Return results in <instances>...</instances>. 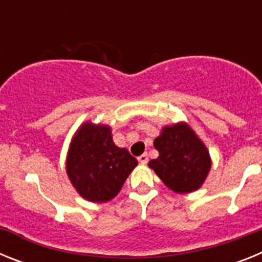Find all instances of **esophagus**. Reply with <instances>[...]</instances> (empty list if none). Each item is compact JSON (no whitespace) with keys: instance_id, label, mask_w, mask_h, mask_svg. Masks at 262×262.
<instances>
[{"instance_id":"obj_1","label":"esophagus","mask_w":262,"mask_h":262,"mask_svg":"<svg viewBox=\"0 0 262 262\" xmlns=\"http://www.w3.org/2000/svg\"><path fill=\"white\" fill-rule=\"evenodd\" d=\"M138 160H139V163L143 164V165H144V164L148 163V155H147V154H143L142 156H139V157H138Z\"/></svg>"}]
</instances>
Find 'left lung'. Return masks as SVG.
<instances>
[{
  "label": "left lung",
  "mask_w": 262,
  "mask_h": 262,
  "mask_svg": "<svg viewBox=\"0 0 262 262\" xmlns=\"http://www.w3.org/2000/svg\"><path fill=\"white\" fill-rule=\"evenodd\" d=\"M159 157L148 166L166 187L178 194L198 190L211 169V157L205 143L185 122L164 126L155 139Z\"/></svg>",
  "instance_id": "obj_1"
}]
</instances>
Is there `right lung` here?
I'll return each mask as SVG.
<instances>
[{"label":"right lung","mask_w":262,"mask_h":262,"mask_svg":"<svg viewBox=\"0 0 262 262\" xmlns=\"http://www.w3.org/2000/svg\"><path fill=\"white\" fill-rule=\"evenodd\" d=\"M136 165L138 160L113 142L107 124L88 120L72 136L67 174L76 191L89 202L113 200Z\"/></svg>","instance_id":"right-lung-1"}]
</instances>
